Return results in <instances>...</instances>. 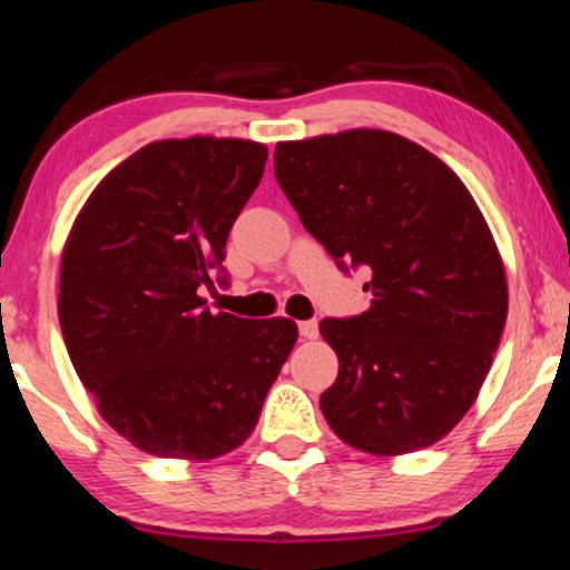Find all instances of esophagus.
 <instances>
[{"mask_svg": "<svg viewBox=\"0 0 570 570\" xmlns=\"http://www.w3.org/2000/svg\"><path fill=\"white\" fill-rule=\"evenodd\" d=\"M298 332H301L303 340H316L318 337V324L314 322V318H311V322H301Z\"/></svg>", "mask_w": 570, "mask_h": 570, "instance_id": "1", "label": "esophagus"}]
</instances>
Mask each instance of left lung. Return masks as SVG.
I'll return each instance as SVG.
<instances>
[{
	"label": "left lung",
	"instance_id": "obj_1",
	"mask_svg": "<svg viewBox=\"0 0 570 570\" xmlns=\"http://www.w3.org/2000/svg\"><path fill=\"white\" fill-rule=\"evenodd\" d=\"M275 176L342 269H371V308L318 324L340 361L318 400L326 423L365 454L433 446L478 400L509 314L478 202L446 163L384 129L277 142Z\"/></svg>",
	"mask_w": 570,
	"mask_h": 570
}]
</instances>
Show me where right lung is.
I'll return each mask as SVG.
<instances>
[{
  "mask_svg": "<svg viewBox=\"0 0 570 570\" xmlns=\"http://www.w3.org/2000/svg\"><path fill=\"white\" fill-rule=\"evenodd\" d=\"M264 163L252 139L150 142L92 189L67 236L69 361L100 417L153 456L207 462L238 449L298 340L291 318L213 314L199 295Z\"/></svg>",
  "mask_w": 570,
  "mask_h": 570,
  "instance_id": "right-lung-1",
  "label": "right lung"
}]
</instances>
